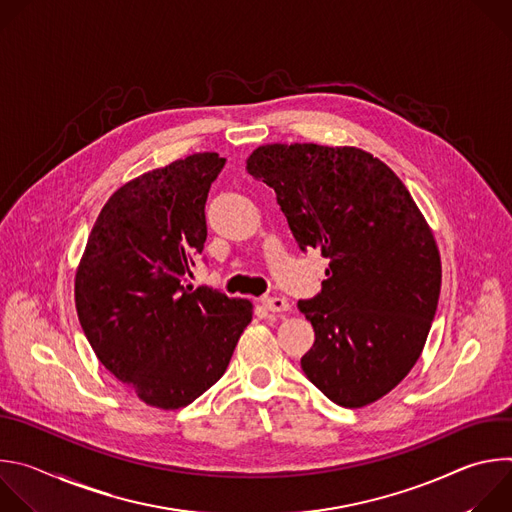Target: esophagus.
<instances>
[{"mask_svg": "<svg viewBox=\"0 0 512 512\" xmlns=\"http://www.w3.org/2000/svg\"><path fill=\"white\" fill-rule=\"evenodd\" d=\"M261 304L269 312H287L289 310V302L285 298H279V296H265V298H261Z\"/></svg>", "mask_w": 512, "mask_h": 512, "instance_id": "34e87169", "label": "esophagus"}]
</instances>
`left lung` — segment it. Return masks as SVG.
Segmentation results:
<instances>
[{"mask_svg": "<svg viewBox=\"0 0 512 512\" xmlns=\"http://www.w3.org/2000/svg\"><path fill=\"white\" fill-rule=\"evenodd\" d=\"M247 172L275 190L300 249L328 257V279L298 308L316 340L306 377L358 409L393 391L425 346L442 289L433 233L397 174L360 148L267 143Z\"/></svg>", "mask_w": 512, "mask_h": 512, "instance_id": "8db88e82", "label": "left lung"}]
</instances>
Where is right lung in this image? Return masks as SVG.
<instances>
[{"mask_svg":"<svg viewBox=\"0 0 512 512\" xmlns=\"http://www.w3.org/2000/svg\"><path fill=\"white\" fill-rule=\"evenodd\" d=\"M214 152L145 172L101 208L75 275L79 322L103 367L145 405L180 409L229 367L253 304L182 283L206 241Z\"/></svg>","mask_w":512,"mask_h":512,"instance_id":"obj_1","label":"right lung"}]
</instances>
